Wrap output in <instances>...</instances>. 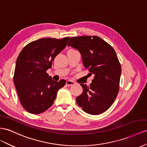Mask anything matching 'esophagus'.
I'll return each mask as SVG.
<instances>
[{
	"label": "esophagus",
	"mask_w": 147,
	"mask_h": 147,
	"mask_svg": "<svg viewBox=\"0 0 147 147\" xmlns=\"http://www.w3.org/2000/svg\"><path fill=\"white\" fill-rule=\"evenodd\" d=\"M74 84H75V82L72 80H67L66 82V85L67 86H72V85H74Z\"/></svg>",
	"instance_id": "34e87169"
}]
</instances>
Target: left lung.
I'll return each mask as SVG.
<instances>
[{
    "instance_id": "left-lung-1",
    "label": "left lung",
    "mask_w": 147,
    "mask_h": 147,
    "mask_svg": "<svg viewBox=\"0 0 147 147\" xmlns=\"http://www.w3.org/2000/svg\"><path fill=\"white\" fill-rule=\"evenodd\" d=\"M68 46L80 53L83 64L94 78L89 86L81 83L77 105L86 113L97 115L108 109L119 90L121 66L114 49L96 36L70 38Z\"/></svg>"
}]
</instances>
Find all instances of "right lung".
Segmentation results:
<instances>
[{"label":"right lung","mask_w":147,"mask_h":147,"mask_svg":"<svg viewBox=\"0 0 147 147\" xmlns=\"http://www.w3.org/2000/svg\"><path fill=\"white\" fill-rule=\"evenodd\" d=\"M69 37L41 38L24 47L16 62L13 82L20 101L27 112L38 114L53 105L58 90L66 81L55 82L46 70L64 49Z\"/></svg>","instance_id":"add662e5"}]
</instances>
